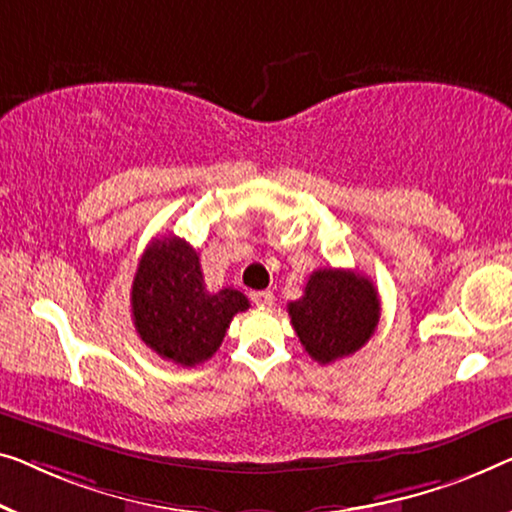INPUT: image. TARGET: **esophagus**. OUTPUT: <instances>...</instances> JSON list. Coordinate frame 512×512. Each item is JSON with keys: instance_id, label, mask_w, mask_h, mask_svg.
Here are the masks:
<instances>
[{"instance_id": "esophagus-1", "label": "esophagus", "mask_w": 512, "mask_h": 512, "mask_svg": "<svg viewBox=\"0 0 512 512\" xmlns=\"http://www.w3.org/2000/svg\"><path fill=\"white\" fill-rule=\"evenodd\" d=\"M250 299L257 305V308H271L273 305V292L269 289H262V292H253L250 294Z\"/></svg>"}]
</instances>
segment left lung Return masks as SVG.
Here are the masks:
<instances>
[{
    "instance_id": "1",
    "label": "left lung",
    "mask_w": 512,
    "mask_h": 512,
    "mask_svg": "<svg viewBox=\"0 0 512 512\" xmlns=\"http://www.w3.org/2000/svg\"><path fill=\"white\" fill-rule=\"evenodd\" d=\"M287 310L305 352L326 365L358 352L370 340L381 305L372 280L358 271L319 269Z\"/></svg>"
}]
</instances>
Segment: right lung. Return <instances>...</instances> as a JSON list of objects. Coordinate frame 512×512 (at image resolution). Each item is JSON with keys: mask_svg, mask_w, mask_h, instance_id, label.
I'll list each match as a JSON object with an SVG mask.
<instances>
[{"mask_svg": "<svg viewBox=\"0 0 512 512\" xmlns=\"http://www.w3.org/2000/svg\"><path fill=\"white\" fill-rule=\"evenodd\" d=\"M248 305L232 287L209 292L200 255L174 234L151 241L137 264L131 289L135 331L160 358L183 368L209 361L232 317Z\"/></svg>", "mask_w": 512, "mask_h": 512, "instance_id": "obj_1", "label": "right lung"}]
</instances>
